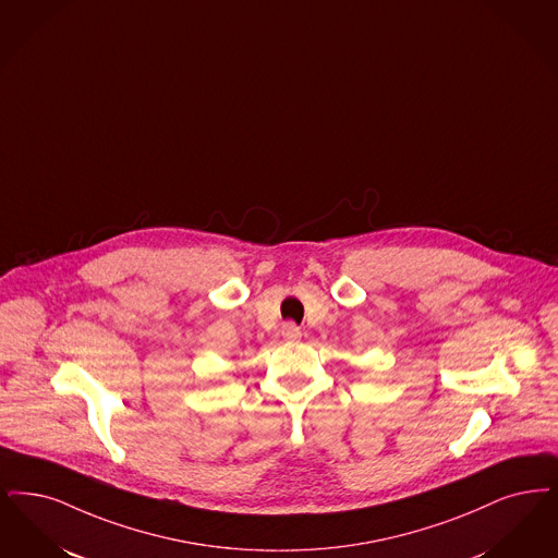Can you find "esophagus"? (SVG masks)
<instances>
[{
	"mask_svg": "<svg viewBox=\"0 0 558 558\" xmlns=\"http://www.w3.org/2000/svg\"><path fill=\"white\" fill-rule=\"evenodd\" d=\"M282 338L289 340V342H294V340L301 338V330H299L292 322H287V324L282 326Z\"/></svg>",
	"mask_w": 558,
	"mask_h": 558,
	"instance_id": "34e87169",
	"label": "esophagus"
}]
</instances>
